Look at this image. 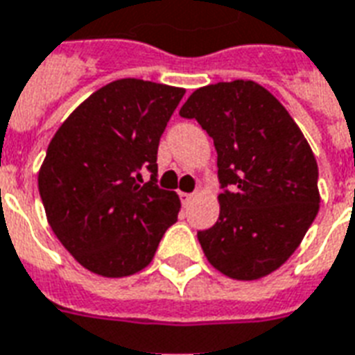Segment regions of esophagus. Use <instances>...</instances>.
<instances>
[{"instance_id": "34e87169", "label": "esophagus", "mask_w": 355, "mask_h": 355, "mask_svg": "<svg viewBox=\"0 0 355 355\" xmlns=\"http://www.w3.org/2000/svg\"><path fill=\"white\" fill-rule=\"evenodd\" d=\"M180 198H181V202H183V204L187 206L189 202L194 198V194L193 193H180Z\"/></svg>"}]
</instances>
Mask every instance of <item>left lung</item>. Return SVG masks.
I'll use <instances>...</instances> for the list:
<instances>
[{
    "instance_id": "obj_1",
    "label": "left lung",
    "mask_w": 355,
    "mask_h": 355,
    "mask_svg": "<svg viewBox=\"0 0 355 355\" xmlns=\"http://www.w3.org/2000/svg\"><path fill=\"white\" fill-rule=\"evenodd\" d=\"M217 149L220 213L198 241L220 273L254 281L286 262L318 213V164L300 127L252 80L200 87L181 106Z\"/></svg>"
}]
</instances>
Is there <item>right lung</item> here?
<instances>
[{
  "label": "right lung",
  "instance_id": "add662e5",
  "mask_svg": "<svg viewBox=\"0 0 355 355\" xmlns=\"http://www.w3.org/2000/svg\"><path fill=\"white\" fill-rule=\"evenodd\" d=\"M183 95L181 87L116 80L67 117L48 146L39 172L48 223L97 275L146 268L178 220V194L157 185V151Z\"/></svg>",
  "mask_w": 355,
  "mask_h": 355
}]
</instances>
